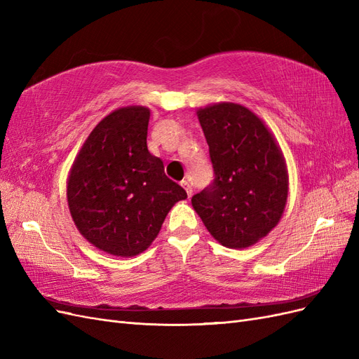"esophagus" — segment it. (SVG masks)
I'll return each instance as SVG.
<instances>
[{
	"label": "esophagus",
	"instance_id": "34e87169",
	"mask_svg": "<svg viewBox=\"0 0 359 359\" xmlns=\"http://www.w3.org/2000/svg\"><path fill=\"white\" fill-rule=\"evenodd\" d=\"M181 186L186 189V191H187V196L189 198H191V194H193V189H191V184L189 182V181H181Z\"/></svg>",
	"mask_w": 359,
	"mask_h": 359
}]
</instances>
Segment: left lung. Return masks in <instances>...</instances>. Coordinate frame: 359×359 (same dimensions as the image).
<instances>
[{"label":"left lung","mask_w":359,"mask_h":359,"mask_svg":"<svg viewBox=\"0 0 359 359\" xmlns=\"http://www.w3.org/2000/svg\"><path fill=\"white\" fill-rule=\"evenodd\" d=\"M214 181L191 198L208 232L222 245L245 248L262 240L283 215L287 169L273 133L236 103L198 109Z\"/></svg>","instance_id":"left-lung-1"}]
</instances>
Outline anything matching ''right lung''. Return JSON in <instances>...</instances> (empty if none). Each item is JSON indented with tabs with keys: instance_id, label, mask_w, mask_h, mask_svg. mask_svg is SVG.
I'll use <instances>...</instances> for the list:
<instances>
[{
	"instance_id": "add662e5",
	"label": "right lung",
	"mask_w": 359,
	"mask_h": 359,
	"mask_svg": "<svg viewBox=\"0 0 359 359\" xmlns=\"http://www.w3.org/2000/svg\"><path fill=\"white\" fill-rule=\"evenodd\" d=\"M149 109L127 106L94 127L67 181L72 219L86 241L132 257L156 240L168 212L187 198L147 147Z\"/></svg>"
}]
</instances>
